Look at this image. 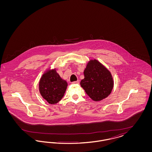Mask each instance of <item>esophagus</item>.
I'll use <instances>...</instances> for the list:
<instances>
[{"label":"esophagus","mask_w":152,"mask_h":152,"mask_svg":"<svg viewBox=\"0 0 152 152\" xmlns=\"http://www.w3.org/2000/svg\"><path fill=\"white\" fill-rule=\"evenodd\" d=\"M79 80L76 81H74V82L72 83V84H79Z\"/></svg>","instance_id":"esophagus-1"}]
</instances>
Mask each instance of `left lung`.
<instances>
[{"label":"left lung","instance_id":"obj_1","mask_svg":"<svg viewBox=\"0 0 152 152\" xmlns=\"http://www.w3.org/2000/svg\"><path fill=\"white\" fill-rule=\"evenodd\" d=\"M84 79L80 86L94 101L107 98L113 89L114 81L111 72L96 59H91L84 71Z\"/></svg>","mask_w":152,"mask_h":152}]
</instances>
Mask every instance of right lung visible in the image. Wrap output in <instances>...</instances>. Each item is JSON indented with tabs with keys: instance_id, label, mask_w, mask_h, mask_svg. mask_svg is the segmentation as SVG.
Instances as JSON below:
<instances>
[{
	"instance_id": "obj_1",
	"label": "right lung",
	"mask_w": 152,
	"mask_h": 152,
	"mask_svg": "<svg viewBox=\"0 0 152 152\" xmlns=\"http://www.w3.org/2000/svg\"><path fill=\"white\" fill-rule=\"evenodd\" d=\"M68 83L58 75L56 68L47 69L39 82V92L50 104H56L65 94Z\"/></svg>"
}]
</instances>
